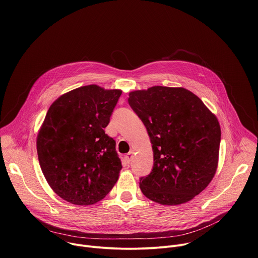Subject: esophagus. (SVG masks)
<instances>
[{"instance_id":"1","label":"esophagus","mask_w":258,"mask_h":258,"mask_svg":"<svg viewBox=\"0 0 258 258\" xmlns=\"http://www.w3.org/2000/svg\"><path fill=\"white\" fill-rule=\"evenodd\" d=\"M132 157H133V152H132V151H130L129 153H127V154L125 155V159H126L127 162H130V161L132 160Z\"/></svg>"}]
</instances>
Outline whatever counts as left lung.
Masks as SVG:
<instances>
[{
    "instance_id": "left-lung-1",
    "label": "left lung",
    "mask_w": 258,
    "mask_h": 258,
    "mask_svg": "<svg viewBox=\"0 0 258 258\" xmlns=\"http://www.w3.org/2000/svg\"><path fill=\"white\" fill-rule=\"evenodd\" d=\"M128 102L146 127L153 150V168L140 178L141 191L166 206L190 201L208 186L218 167L217 117L183 88L133 91Z\"/></svg>"
}]
</instances>
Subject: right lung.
Wrapping results in <instances>:
<instances>
[{
    "label": "right lung",
    "instance_id": "right-lung-1",
    "mask_svg": "<svg viewBox=\"0 0 258 258\" xmlns=\"http://www.w3.org/2000/svg\"><path fill=\"white\" fill-rule=\"evenodd\" d=\"M121 90L75 89L52 103L37 135L41 170L64 201L89 206L113 188L122 168L116 142L105 133Z\"/></svg>",
    "mask_w": 258,
    "mask_h": 258
}]
</instances>
